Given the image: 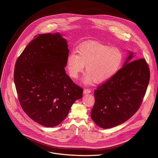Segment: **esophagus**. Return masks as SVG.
Segmentation results:
<instances>
[{
	"instance_id": "obj_1",
	"label": "esophagus",
	"mask_w": 158,
	"mask_h": 158,
	"mask_svg": "<svg viewBox=\"0 0 158 158\" xmlns=\"http://www.w3.org/2000/svg\"><path fill=\"white\" fill-rule=\"evenodd\" d=\"M83 92H84L85 94H89V93L91 92V90L89 89H85L84 90H83Z\"/></svg>"
}]
</instances>
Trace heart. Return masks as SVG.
Listing matches in <instances>:
<instances>
[{"label":"heart","mask_w":158,"mask_h":158,"mask_svg":"<svg viewBox=\"0 0 158 158\" xmlns=\"http://www.w3.org/2000/svg\"><path fill=\"white\" fill-rule=\"evenodd\" d=\"M123 61L122 50L115 47L100 43H88L80 45L78 54L70 52L66 60V68L70 77L77 78L86 65L87 73L83 83L90 85L95 81L103 83L112 78L121 67Z\"/></svg>","instance_id":"1"}]
</instances>
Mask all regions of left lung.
<instances>
[{
	"label": "left lung",
	"mask_w": 158,
	"mask_h": 158,
	"mask_svg": "<svg viewBox=\"0 0 158 158\" xmlns=\"http://www.w3.org/2000/svg\"><path fill=\"white\" fill-rule=\"evenodd\" d=\"M134 56L129 52L123 67L94 92L90 116L103 129L128 120L142 103L150 81V69L145 59L133 61Z\"/></svg>",
	"instance_id": "1"
}]
</instances>
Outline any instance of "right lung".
Returning <instances> with one entry per match:
<instances>
[{"label":"right lung","mask_w":158,"mask_h":158,"mask_svg":"<svg viewBox=\"0 0 158 158\" xmlns=\"http://www.w3.org/2000/svg\"><path fill=\"white\" fill-rule=\"evenodd\" d=\"M69 51L60 33L39 35L15 64L14 81L21 106L30 118L46 127L60 124L82 97L83 89L66 73Z\"/></svg>","instance_id":"obj_1"}]
</instances>
